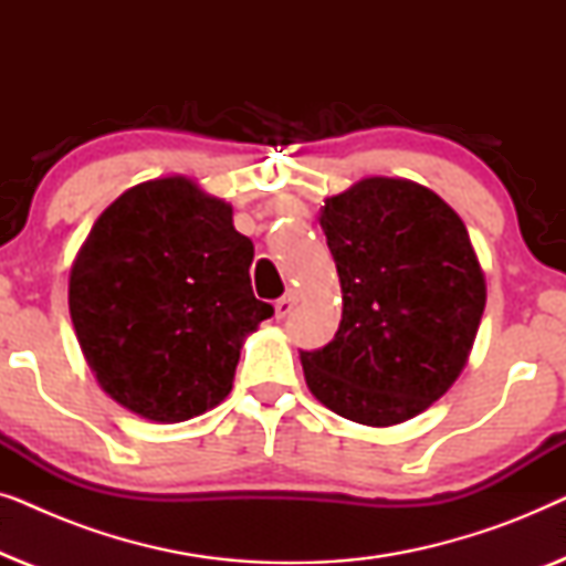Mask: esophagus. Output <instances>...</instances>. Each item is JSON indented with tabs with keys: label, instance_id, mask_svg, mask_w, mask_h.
Here are the masks:
<instances>
[{
	"label": "esophagus",
	"instance_id": "esophagus-1",
	"mask_svg": "<svg viewBox=\"0 0 566 566\" xmlns=\"http://www.w3.org/2000/svg\"><path fill=\"white\" fill-rule=\"evenodd\" d=\"M296 293H285V296L283 298H277L275 301V316H277V319H285V316H289L291 314V308L293 306H296Z\"/></svg>",
	"mask_w": 566,
	"mask_h": 566
}]
</instances>
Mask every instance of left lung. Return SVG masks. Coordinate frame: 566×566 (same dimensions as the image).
Segmentation results:
<instances>
[{"instance_id":"left-lung-1","label":"left lung","mask_w":566,"mask_h":566,"mask_svg":"<svg viewBox=\"0 0 566 566\" xmlns=\"http://www.w3.org/2000/svg\"><path fill=\"white\" fill-rule=\"evenodd\" d=\"M319 223L343 289V319L301 353L308 391L332 412L391 428L451 389L486 304L461 216L405 177H363L324 200Z\"/></svg>"}]
</instances>
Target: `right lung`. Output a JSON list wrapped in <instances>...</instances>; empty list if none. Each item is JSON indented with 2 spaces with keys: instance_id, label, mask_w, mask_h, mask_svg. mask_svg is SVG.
I'll return each instance as SVG.
<instances>
[{
  "instance_id": "1",
  "label": "right lung",
  "mask_w": 566,
  "mask_h": 566,
  "mask_svg": "<svg viewBox=\"0 0 566 566\" xmlns=\"http://www.w3.org/2000/svg\"><path fill=\"white\" fill-rule=\"evenodd\" d=\"M252 258L231 203L190 177L115 198L69 273V314L99 389L165 424L221 405L247 335L273 316L252 293Z\"/></svg>"
}]
</instances>
